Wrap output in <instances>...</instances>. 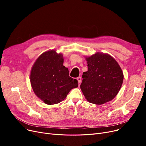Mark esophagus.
Returning <instances> with one entry per match:
<instances>
[{"instance_id":"1","label":"esophagus","mask_w":146,"mask_h":146,"mask_svg":"<svg viewBox=\"0 0 146 146\" xmlns=\"http://www.w3.org/2000/svg\"><path fill=\"white\" fill-rule=\"evenodd\" d=\"M77 80H78V83H79V84H80L81 82H82V78H81V77H78V78H77Z\"/></svg>"}]
</instances>
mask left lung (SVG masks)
<instances>
[{
  "label": "left lung",
  "mask_w": 146,
  "mask_h": 146,
  "mask_svg": "<svg viewBox=\"0 0 146 146\" xmlns=\"http://www.w3.org/2000/svg\"><path fill=\"white\" fill-rule=\"evenodd\" d=\"M85 58L88 70L83 73L80 89L86 100L96 105L112 100L119 92L124 79L117 61L108 54L99 52Z\"/></svg>",
  "instance_id": "obj_1"
}]
</instances>
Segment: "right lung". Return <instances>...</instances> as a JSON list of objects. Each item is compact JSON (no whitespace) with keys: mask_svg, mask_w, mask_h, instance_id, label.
Returning <instances> with one entry per match:
<instances>
[{"mask_svg":"<svg viewBox=\"0 0 146 146\" xmlns=\"http://www.w3.org/2000/svg\"><path fill=\"white\" fill-rule=\"evenodd\" d=\"M61 53L51 50L38 57L30 73V82L35 95L47 105L63 101L71 89L78 87V82L69 76L63 66Z\"/></svg>","mask_w":146,"mask_h":146,"instance_id":"obj_1","label":"right lung"}]
</instances>
